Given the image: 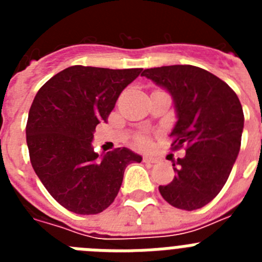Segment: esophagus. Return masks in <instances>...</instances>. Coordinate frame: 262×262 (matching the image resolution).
<instances>
[{
  "mask_svg": "<svg viewBox=\"0 0 262 262\" xmlns=\"http://www.w3.org/2000/svg\"><path fill=\"white\" fill-rule=\"evenodd\" d=\"M143 161H144V163H152V164H155V163H157L159 160H157L156 157H152V156H148V155H145V156L143 157Z\"/></svg>",
  "mask_w": 262,
  "mask_h": 262,
  "instance_id": "esophagus-1",
  "label": "esophagus"
}]
</instances>
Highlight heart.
I'll list each match as a JSON object with an SVG mask.
<instances>
[{
    "label": "heart",
    "instance_id": "1",
    "mask_svg": "<svg viewBox=\"0 0 262 262\" xmlns=\"http://www.w3.org/2000/svg\"><path fill=\"white\" fill-rule=\"evenodd\" d=\"M138 143L140 145H142V147H147L148 144H149V142H148V139L147 138H140L138 140Z\"/></svg>",
    "mask_w": 262,
    "mask_h": 262
}]
</instances>
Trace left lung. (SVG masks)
Returning <instances> with one entry per match:
<instances>
[{
	"label": "left lung",
	"mask_w": 262,
	"mask_h": 262,
	"mask_svg": "<svg viewBox=\"0 0 262 262\" xmlns=\"http://www.w3.org/2000/svg\"><path fill=\"white\" fill-rule=\"evenodd\" d=\"M142 76L164 88L173 98L177 122L170 136L176 176L159 186L169 205L193 211L211 202L228 180L242 144L243 107L236 93L210 72L194 66L144 69ZM170 156V155H169Z\"/></svg>",
	"instance_id": "1"
}]
</instances>
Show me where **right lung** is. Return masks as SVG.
<instances>
[{
  "mask_svg": "<svg viewBox=\"0 0 262 262\" xmlns=\"http://www.w3.org/2000/svg\"><path fill=\"white\" fill-rule=\"evenodd\" d=\"M142 71L69 67L32 101L26 126L30 161L48 193L69 211L102 212L118 195L126 166L142 161L124 147L99 157L92 145L97 124L107 122L119 94Z\"/></svg>",
  "mask_w": 262,
  "mask_h": 262,
  "instance_id": "right-lung-1",
  "label": "right lung"
}]
</instances>
